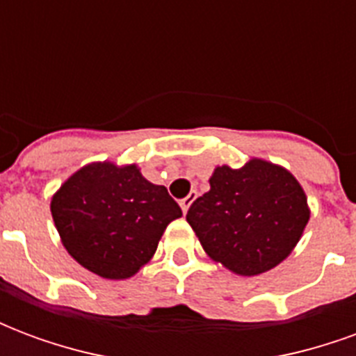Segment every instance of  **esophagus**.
I'll return each instance as SVG.
<instances>
[{"instance_id":"34e87169","label":"esophagus","mask_w":356,"mask_h":356,"mask_svg":"<svg viewBox=\"0 0 356 356\" xmlns=\"http://www.w3.org/2000/svg\"><path fill=\"white\" fill-rule=\"evenodd\" d=\"M193 200H194V193L188 194L186 198H183V200L179 202V204H181V209H183V213H186V211H188V208H191Z\"/></svg>"}]
</instances>
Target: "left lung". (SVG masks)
Returning <instances> with one entry per match:
<instances>
[{
    "label": "left lung",
    "mask_w": 356,
    "mask_h": 356,
    "mask_svg": "<svg viewBox=\"0 0 356 356\" xmlns=\"http://www.w3.org/2000/svg\"><path fill=\"white\" fill-rule=\"evenodd\" d=\"M209 186L186 221L211 259L254 276L288 257L309 221L305 193L291 173L250 160L240 170L217 168Z\"/></svg>",
    "instance_id": "8db88e82"
}]
</instances>
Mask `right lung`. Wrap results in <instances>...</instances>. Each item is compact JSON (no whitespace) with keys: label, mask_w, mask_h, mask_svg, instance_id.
<instances>
[{"label":"right lung","mask_w":356,"mask_h":356,"mask_svg":"<svg viewBox=\"0 0 356 356\" xmlns=\"http://www.w3.org/2000/svg\"><path fill=\"white\" fill-rule=\"evenodd\" d=\"M51 213L63 244L102 278H127L154 255L165 227L183 216L168 188L135 165L91 163L60 186Z\"/></svg>","instance_id":"obj_1"}]
</instances>
